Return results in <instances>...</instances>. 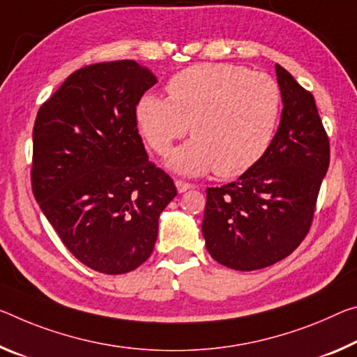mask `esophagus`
I'll return each instance as SVG.
<instances>
[{"label": "esophagus", "instance_id": "obj_1", "mask_svg": "<svg viewBox=\"0 0 357 357\" xmlns=\"http://www.w3.org/2000/svg\"><path fill=\"white\" fill-rule=\"evenodd\" d=\"M174 184H176V189H178L179 194H183V192L194 188V184L185 183V181H181V179H176V183H174Z\"/></svg>", "mask_w": 357, "mask_h": 357}]
</instances>
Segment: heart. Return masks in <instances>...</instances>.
Instances as JSON below:
<instances>
[{"mask_svg": "<svg viewBox=\"0 0 357 357\" xmlns=\"http://www.w3.org/2000/svg\"><path fill=\"white\" fill-rule=\"evenodd\" d=\"M168 98L146 93L137 123L149 148L167 155L189 132L194 139L168 158L184 174L216 168L224 178L250 169L268 151L278 128L282 95L278 82L238 65H194L167 84Z\"/></svg>", "mask_w": 357, "mask_h": 357, "instance_id": "1", "label": "heart"}]
</instances>
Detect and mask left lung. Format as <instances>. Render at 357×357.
Masks as SVG:
<instances>
[{"label": "left lung", "instance_id": "left-lung-1", "mask_svg": "<svg viewBox=\"0 0 357 357\" xmlns=\"http://www.w3.org/2000/svg\"><path fill=\"white\" fill-rule=\"evenodd\" d=\"M275 68L282 112L268 151L234 183L206 189V250L234 270L268 267L297 250L313 222L331 162L314 97L284 68Z\"/></svg>", "mask_w": 357, "mask_h": 357}]
</instances>
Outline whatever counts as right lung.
Segmentation results:
<instances>
[{
  "label": "right lung",
  "instance_id": "right-lung-1",
  "mask_svg": "<svg viewBox=\"0 0 357 357\" xmlns=\"http://www.w3.org/2000/svg\"><path fill=\"white\" fill-rule=\"evenodd\" d=\"M154 84L133 60L84 66L44 101L33 127V195L68 251L100 273L146 262L158 216L176 197L137 127L138 100Z\"/></svg>",
  "mask_w": 357,
  "mask_h": 357
}]
</instances>
